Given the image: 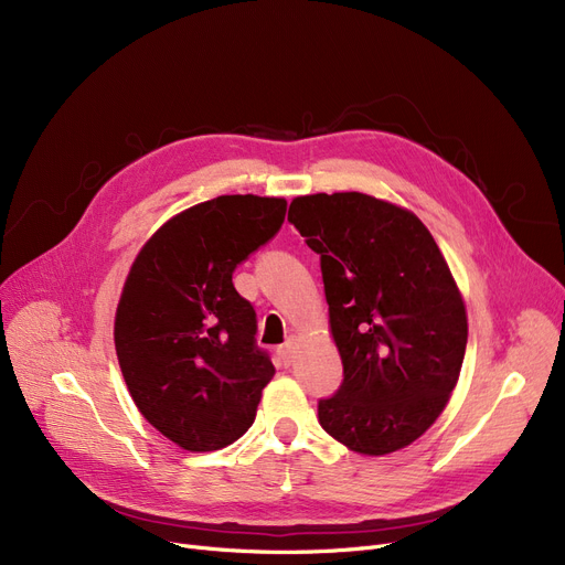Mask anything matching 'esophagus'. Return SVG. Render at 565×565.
Listing matches in <instances>:
<instances>
[{"instance_id":"34e87169","label":"esophagus","mask_w":565,"mask_h":565,"mask_svg":"<svg viewBox=\"0 0 565 565\" xmlns=\"http://www.w3.org/2000/svg\"><path fill=\"white\" fill-rule=\"evenodd\" d=\"M277 358H279V362H281L284 366H290L292 360H295V341L284 343V345L277 350Z\"/></svg>"}]
</instances>
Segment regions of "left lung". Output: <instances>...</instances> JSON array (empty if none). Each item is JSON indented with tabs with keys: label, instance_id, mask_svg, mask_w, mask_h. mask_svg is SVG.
I'll return each mask as SVG.
<instances>
[{
	"label": "left lung",
	"instance_id": "8db88e82",
	"mask_svg": "<svg viewBox=\"0 0 565 565\" xmlns=\"http://www.w3.org/2000/svg\"><path fill=\"white\" fill-rule=\"evenodd\" d=\"M288 220L320 256L343 364L320 426L362 456L409 447L447 407L465 360L467 309L447 258L412 211L362 192L295 196Z\"/></svg>",
	"mask_w": 565,
	"mask_h": 565
}]
</instances>
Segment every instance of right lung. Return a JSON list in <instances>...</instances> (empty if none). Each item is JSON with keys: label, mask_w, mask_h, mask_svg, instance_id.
<instances>
[{"label": "right lung", "mask_w": 565, "mask_h": 565, "mask_svg": "<svg viewBox=\"0 0 565 565\" xmlns=\"http://www.w3.org/2000/svg\"><path fill=\"white\" fill-rule=\"evenodd\" d=\"M284 215L281 196L203 201L167 220L130 265L114 318L118 366L143 419L185 451L243 437L275 375L231 277Z\"/></svg>", "instance_id": "1"}]
</instances>
